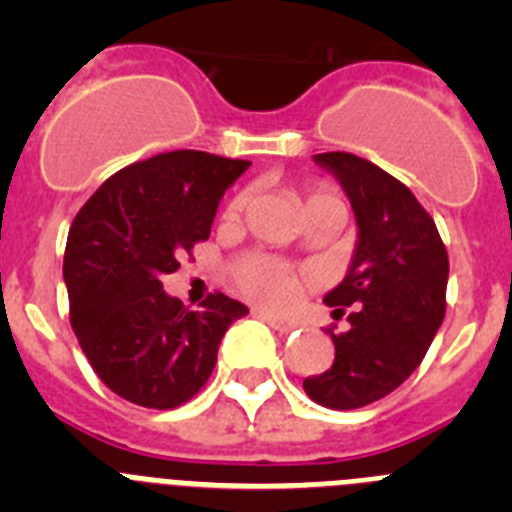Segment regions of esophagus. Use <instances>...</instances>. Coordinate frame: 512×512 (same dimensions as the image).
Returning a JSON list of instances; mask_svg holds the SVG:
<instances>
[{
    "mask_svg": "<svg viewBox=\"0 0 512 512\" xmlns=\"http://www.w3.org/2000/svg\"><path fill=\"white\" fill-rule=\"evenodd\" d=\"M253 315H256V318H261V320H266V323H269L274 330H279V333H289V330L297 328L292 320L277 318V315H274V312H269V310H253Z\"/></svg>",
    "mask_w": 512,
    "mask_h": 512,
    "instance_id": "obj_1",
    "label": "esophagus"
}]
</instances>
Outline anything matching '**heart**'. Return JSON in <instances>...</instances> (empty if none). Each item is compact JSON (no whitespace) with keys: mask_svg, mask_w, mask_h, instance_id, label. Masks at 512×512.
<instances>
[{"mask_svg":"<svg viewBox=\"0 0 512 512\" xmlns=\"http://www.w3.org/2000/svg\"><path fill=\"white\" fill-rule=\"evenodd\" d=\"M253 194L248 189H243L241 194H235L233 200H230L228 210H225V220H238L243 212L251 207ZM315 205H343L338 200L336 194L330 192H312L305 202L307 207ZM235 277H238V284L243 287L246 295H251L253 300L264 302V305H284L287 300L297 295V289H300V277H297L295 271L287 269L279 261L269 259V256H248L238 271H235Z\"/></svg>","mask_w":512,"mask_h":512,"instance_id":"1","label":"heart"}]
</instances>
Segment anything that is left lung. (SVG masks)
I'll return each mask as SVG.
<instances>
[{
    "label": "left lung",
    "instance_id": "obj_1",
    "mask_svg": "<svg viewBox=\"0 0 512 512\" xmlns=\"http://www.w3.org/2000/svg\"><path fill=\"white\" fill-rule=\"evenodd\" d=\"M356 217L346 277L325 295L346 333L328 330L333 366L302 382L310 400L333 410L364 408L397 390L418 369L446 315L449 256L433 217L395 176L354 153H318Z\"/></svg>",
    "mask_w": 512,
    "mask_h": 512
}]
</instances>
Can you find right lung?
Returning <instances> with one entry per match:
<instances>
[{
	"instance_id": "obj_1",
	"label": "right lung",
	"mask_w": 512,
	"mask_h": 512,
	"mask_svg": "<svg viewBox=\"0 0 512 512\" xmlns=\"http://www.w3.org/2000/svg\"><path fill=\"white\" fill-rule=\"evenodd\" d=\"M248 166L205 151L161 153L112 174L74 217L63 256L71 328L115 395L156 410L192 400L225 330L248 315L223 292L187 310L161 284L210 238L225 189Z\"/></svg>"
}]
</instances>
